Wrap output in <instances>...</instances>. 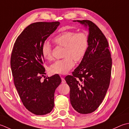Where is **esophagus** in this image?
Returning <instances> with one entry per match:
<instances>
[{
    "label": "esophagus",
    "instance_id": "esophagus-1",
    "mask_svg": "<svg viewBox=\"0 0 129 129\" xmlns=\"http://www.w3.org/2000/svg\"><path fill=\"white\" fill-rule=\"evenodd\" d=\"M61 80H62V83H64L66 82V81H65V79L64 78L61 77Z\"/></svg>",
    "mask_w": 129,
    "mask_h": 129
}]
</instances>
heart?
Returning a JSON list of instances; mask_svg holds the SVG:
<instances>
[{
  "mask_svg": "<svg viewBox=\"0 0 129 129\" xmlns=\"http://www.w3.org/2000/svg\"><path fill=\"white\" fill-rule=\"evenodd\" d=\"M53 41L57 46L64 47L63 56L64 57L50 66L49 71L53 74H66L74 66V59L76 62L82 61L88 47V36L83 31H62L54 37ZM41 53L46 59H53L51 46L48 42L43 43Z\"/></svg>",
  "mask_w": 129,
  "mask_h": 129,
  "instance_id": "obj_1",
  "label": "heart"
}]
</instances>
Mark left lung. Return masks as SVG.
Segmentation results:
<instances>
[{
    "label": "left lung",
    "instance_id": "1",
    "mask_svg": "<svg viewBox=\"0 0 129 129\" xmlns=\"http://www.w3.org/2000/svg\"><path fill=\"white\" fill-rule=\"evenodd\" d=\"M77 22L89 28L88 47L79 66L65 80L70 86L73 109L87 114L98 108L106 95L111 79L112 58L108 42L98 26L88 20Z\"/></svg>",
    "mask_w": 129,
    "mask_h": 129
}]
</instances>
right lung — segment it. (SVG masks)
<instances>
[{"instance_id": "right-lung-1", "label": "right lung", "mask_w": 129, "mask_h": 129, "mask_svg": "<svg viewBox=\"0 0 129 129\" xmlns=\"http://www.w3.org/2000/svg\"><path fill=\"white\" fill-rule=\"evenodd\" d=\"M59 24L41 22L29 25L18 37L12 50L10 66L14 85L25 108L37 115L52 111L55 90L61 82L57 74L41 80L46 75L41 47Z\"/></svg>"}]
</instances>
